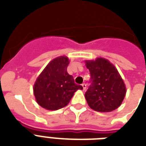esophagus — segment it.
<instances>
[{"instance_id":"esophagus-1","label":"esophagus","mask_w":146,"mask_h":146,"mask_svg":"<svg viewBox=\"0 0 146 146\" xmlns=\"http://www.w3.org/2000/svg\"><path fill=\"white\" fill-rule=\"evenodd\" d=\"M82 88H83V90L85 91V90L86 89V83H82Z\"/></svg>"}]
</instances>
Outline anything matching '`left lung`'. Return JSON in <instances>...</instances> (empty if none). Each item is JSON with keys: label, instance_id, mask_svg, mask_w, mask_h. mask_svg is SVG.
Wrapping results in <instances>:
<instances>
[{"label": "left lung", "instance_id": "left-lung-1", "mask_svg": "<svg viewBox=\"0 0 146 146\" xmlns=\"http://www.w3.org/2000/svg\"><path fill=\"white\" fill-rule=\"evenodd\" d=\"M91 75L85 97L94 111L110 112L120 106L126 96V86L116 67L108 60L98 57L86 60Z\"/></svg>", "mask_w": 146, "mask_h": 146}]
</instances>
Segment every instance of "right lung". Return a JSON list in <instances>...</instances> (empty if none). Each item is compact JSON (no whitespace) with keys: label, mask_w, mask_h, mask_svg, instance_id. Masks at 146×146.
<instances>
[{"label":"right lung","mask_w":146,"mask_h":146,"mask_svg":"<svg viewBox=\"0 0 146 146\" xmlns=\"http://www.w3.org/2000/svg\"><path fill=\"white\" fill-rule=\"evenodd\" d=\"M69 59L65 56L52 60L35 81L33 91L36 102L42 108L55 111L66 106L78 89L73 76L67 73Z\"/></svg>","instance_id":"1"}]
</instances>
